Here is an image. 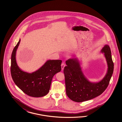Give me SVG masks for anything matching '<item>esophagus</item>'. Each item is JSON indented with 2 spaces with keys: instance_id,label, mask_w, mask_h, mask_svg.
<instances>
[{
  "instance_id": "esophagus-1",
  "label": "esophagus",
  "mask_w": 122,
  "mask_h": 122,
  "mask_svg": "<svg viewBox=\"0 0 122 122\" xmlns=\"http://www.w3.org/2000/svg\"><path fill=\"white\" fill-rule=\"evenodd\" d=\"M61 69H62V70H63L64 67H65V63H64V62H63L62 64H61Z\"/></svg>"
}]
</instances>
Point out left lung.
<instances>
[{"label": "left lung", "mask_w": 122, "mask_h": 122, "mask_svg": "<svg viewBox=\"0 0 122 122\" xmlns=\"http://www.w3.org/2000/svg\"><path fill=\"white\" fill-rule=\"evenodd\" d=\"M101 52L104 53L108 69L105 77L99 82H92L86 78L78 58H70L66 61L67 66L64 70L66 92L71 100L80 102L90 100L100 95L108 87L113 72L114 64L108 45H105Z\"/></svg>", "instance_id": "8db88e82"}]
</instances>
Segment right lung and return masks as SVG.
<instances>
[{
    "label": "right lung",
    "mask_w": 122,
    "mask_h": 122,
    "mask_svg": "<svg viewBox=\"0 0 122 122\" xmlns=\"http://www.w3.org/2000/svg\"><path fill=\"white\" fill-rule=\"evenodd\" d=\"M20 42L14 48L11 55V74L14 83L24 93L33 97L45 96L49 92L53 76L61 69L62 61L47 60L38 70L33 72L24 71L16 61V52Z\"/></svg>",
    "instance_id": "add662e5"
}]
</instances>
